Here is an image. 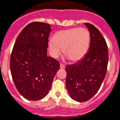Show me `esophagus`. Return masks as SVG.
<instances>
[{
  "mask_svg": "<svg viewBox=\"0 0 120 120\" xmlns=\"http://www.w3.org/2000/svg\"><path fill=\"white\" fill-rule=\"evenodd\" d=\"M60 68H61V69H63V68H65V66L63 65V64H61V63H60Z\"/></svg>",
  "mask_w": 120,
  "mask_h": 120,
  "instance_id": "34e87169",
  "label": "esophagus"
}]
</instances>
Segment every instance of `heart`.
Returning <instances> with one entry per match:
<instances>
[{
  "label": "heart",
  "mask_w": 120,
  "mask_h": 120,
  "mask_svg": "<svg viewBox=\"0 0 120 120\" xmlns=\"http://www.w3.org/2000/svg\"><path fill=\"white\" fill-rule=\"evenodd\" d=\"M90 42V35L84 28H73L57 32L48 43L50 54L57 59L63 49L64 55L72 62H76L86 56Z\"/></svg>",
  "instance_id": "b5f03b06"
}]
</instances>
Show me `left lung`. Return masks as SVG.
Instances as JSON below:
<instances>
[{"instance_id":"1","label":"left lung","mask_w":120,"mask_h":120,"mask_svg":"<svg viewBox=\"0 0 120 120\" xmlns=\"http://www.w3.org/2000/svg\"><path fill=\"white\" fill-rule=\"evenodd\" d=\"M90 34L88 52L76 63L66 67V87L70 97L79 102H86L100 88L106 74L108 50L105 39L96 27L84 23Z\"/></svg>"}]
</instances>
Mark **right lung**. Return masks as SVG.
I'll list each match as a JSON object with an SVG mask.
<instances>
[{
	"label": "right lung",
	"mask_w": 120,
	"mask_h": 120,
	"mask_svg": "<svg viewBox=\"0 0 120 120\" xmlns=\"http://www.w3.org/2000/svg\"><path fill=\"white\" fill-rule=\"evenodd\" d=\"M51 29L41 22L29 24L18 34L12 51L10 69L15 87L29 100H40L49 91L60 63L47 56Z\"/></svg>",
	"instance_id": "obj_1"
}]
</instances>
